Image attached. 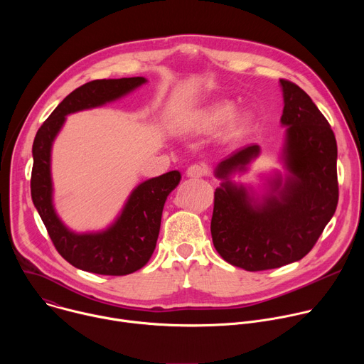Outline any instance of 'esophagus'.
<instances>
[{
	"mask_svg": "<svg viewBox=\"0 0 364 364\" xmlns=\"http://www.w3.org/2000/svg\"><path fill=\"white\" fill-rule=\"evenodd\" d=\"M207 173H209V168H207V166L203 164V163L193 164V166H190V167L187 168V171H186L187 177H190V178H200V177L205 176Z\"/></svg>",
	"mask_w": 364,
	"mask_h": 364,
	"instance_id": "34e87169",
	"label": "esophagus"
}]
</instances>
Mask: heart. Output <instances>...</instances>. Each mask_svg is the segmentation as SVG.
Instances as JSON below:
<instances>
[{"label": "heart", "instance_id": "obj_1", "mask_svg": "<svg viewBox=\"0 0 364 364\" xmlns=\"http://www.w3.org/2000/svg\"><path fill=\"white\" fill-rule=\"evenodd\" d=\"M235 109H236L235 105L229 100L213 102L212 105L193 115L184 128L187 131H194V132L215 131L233 118ZM233 125H236V122H233Z\"/></svg>", "mask_w": 364, "mask_h": 364}]
</instances>
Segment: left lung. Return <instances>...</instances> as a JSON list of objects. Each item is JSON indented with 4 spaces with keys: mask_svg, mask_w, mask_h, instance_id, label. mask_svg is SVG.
<instances>
[{
    "mask_svg": "<svg viewBox=\"0 0 364 364\" xmlns=\"http://www.w3.org/2000/svg\"><path fill=\"white\" fill-rule=\"evenodd\" d=\"M285 127L279 163L264 177L262 193L232 180L259 157L252 144L215 168L212 237L216 250L245 271L279 268L302 259L321 236L338 203L337 142L316 103L299 86L281 79Z\"/></svg>",
    "mask_w": 364,
    "mask_h": 364,
    "instance_id": "8db88e82",
    "label": "left lung"
}]
</instances>
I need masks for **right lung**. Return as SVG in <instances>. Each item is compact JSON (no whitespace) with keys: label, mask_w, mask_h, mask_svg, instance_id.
Here are the masks:
<instances>
[{"label":"right lung","mask_w":364,"mask_h":364,"mask_svg":"<svg viewBox=\"0 0 364 364\" xmlns=\"http://www.w3.org/2000/svg\"><path fill=\"white\" fill-rule=\"evenodd\" d=\"M146 82L145 77L136 76L85 83L59 103L36 134L31 198L58 252L77 269L114 277L141 269L157 245L166 200L178 186L181 174L174 170L139 183L108 228L75 232L63 223L55 207L51 148L68 115L119 100Z\"/></svg>","instance_id":"right-lung-1"}]
</instances>
